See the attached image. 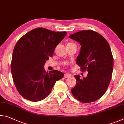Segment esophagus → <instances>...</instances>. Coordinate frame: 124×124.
<instances>
[{
  "label": "esophagus",
  "mask_w": 124,
  "mask_h": 124,
  "mask_svg": "<svg viewBox=\"0 0 124 124\" xmlns=\"http://www.w3.org/2000/svg\"><path fill=\"white\" fill-rule=\"evenodd\" d=\"M70 77V75L69 74V73H65V74H64V77L65 78H68Z\"/></svg>",
  "instance_id": "34e87169"
}]
</instances>
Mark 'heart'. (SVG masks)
Returning a JSON list of instances; mask_svg holds the SVG:
<instances>
[{
	"label": "heart",
	"instance_id": "1",
	"mask_svg": "<svg viewBox=\"0 0 124 124\" xmlns=\"http://www.w3.org/2000/svg\"><path fill=\"white\" fill-rule=\"evenodd\" d=\"M73 44H75V43H72V42H69V43H68V44H67V45H73Z\"/></svg>",
	"mask_w": 124,
	"mask_h": 124
}]
</instances>
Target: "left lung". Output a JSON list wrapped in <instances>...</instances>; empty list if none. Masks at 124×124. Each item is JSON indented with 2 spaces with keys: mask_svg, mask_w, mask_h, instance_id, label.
Segmentation results:
<instances>
[{
  "mask_svg": "<svg viewBox=\"0 0 124 124\" xmlns=\"http://www.w3.org/2000/svg\"><path fill=\"white\" fill-rule=\"evenodd\" d=\"M81 45L76 64L82 72L88 71L86 78L74 76L76 84L71 89L76 99L83 103L97 100L109 86L113 69V58L107 40L92 30H82L69 36Z\"/></svg>",
  "mask_w": 124,
  "mask_h": 124,
  "instance_id": "8db88e82",
  "label": "left lung"
}]
</instances>
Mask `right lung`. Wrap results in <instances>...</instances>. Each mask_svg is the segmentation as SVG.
<instances>
[{"label": "right lung", "mask_w": 124, "mask_h": 124, "mask_svg": "<svg viewBox=\"0 0 124 124\" xmlns=\"http://www.w3.org/2000/svg\"><path fill=\"white\" fill-rule=\"evenodd\" d=\"M66 34V31L55 32L37 28L17 42L11 70L17 90L25 99L37 102L45 99L55 82L64 77V73L58 70L47 73L43 65Z\"/></svg>", "instance_id": "obj_1"}]
</instances>
